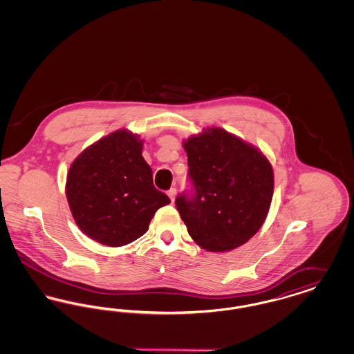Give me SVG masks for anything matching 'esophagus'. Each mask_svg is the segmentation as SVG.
Instances as JSON below:
<instances>
[{"instance_id": "1", "label": "esophagus", "mask_w": 354, "mask_h": 354, "mask_svg": "<svg viewBox=\"0 0 354 354\" xmlns=\"http://www.w3.org/2000/svg\"><path fill=\"white\" fill-rule=\"evenodd\" d=\"M167 195H169V198L171 199V202L174 203V201H175V196H176V188H175V187L169 188V192H167Z\"/></svg>"}]
</instances>
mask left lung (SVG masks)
Segmentation results:
<instances>
[{
    "label": "left lung",
    "mask_w": 354,
    "mask_h": 354,
    "mask_svg": "<svg viewBox=\"0 0 354 354\" xmlns=\"http://www.w3.org/2000/svg\"><path fill=\"white\" fill-rule=\"evenodd\" d=\"M192 198L180 195L176 208L192 240L208 252H228L261 228L273 196L268 158L220 127L203 129L183 140Z\"/></svg>",
    "instance_id": "obj_1"
}]
</instances>
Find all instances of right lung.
<instances>
[{"label": "right lung", "instance_id": "right-lung-1", "mask_svg": "<svg viewBox=\"0 0 354 354\" xmlns=\"http://www.w3.org/2000/svg\"><path fill=\"white\" fill-rule=\"evenodd\" d=\"M142 150L140 136L122 129L84 149L68 169L71 215L84 235L103 245L133 243L147 232L155 212L171 203L153 187Z\"/></svg>", "mask_w": 354, "mask_h": 354}]
</instances>
